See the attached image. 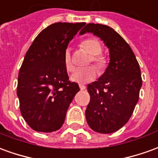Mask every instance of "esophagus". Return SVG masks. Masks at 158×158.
<instances>
[{"mask_svg": "<svg viewBox=\"0 0 158 158\" xmlns=\"http://www.w3.org/2000/svg\"><path fill=\"white\" fill-rule=\"evenodd\" d=\"M79 88H80V90H85V89H86L85 85H79Z\"/></svg>", "mask_w": 158, "mask_h": 158, "instance_id": "1", "label": "esophagus"}]
</instances>
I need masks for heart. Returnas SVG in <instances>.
Masks as SVG:
<instances>
[{
	"label": "heart",
	"mask_w": 158,
	"mask_h": 158,
	"mask_svg": "<svg viewBox=\"0 0 158 158\" xmlns=\"http://www.w3.org/2000/svg\"><path fill=\"white\" fill-rule=\"evenodd\" d=\"M81 47L84 48L85 51H86L90 56H91L90 60L95 64L96 68H98V70L101 71L105 68V60L102 57L99 56L102 50V45L99 41L97 39H93V38L87 39L81 44ZM63 64L68 72H72L74 69L73 64L72 62L70 52L68 50H66L64 53ZM96 76H97V70L93 67H87L85 68L75 70L70 77V79L73 82L84 84V83L91 81L92 79L96 78Z\"/></svg>",
	"instance_id": "heart-1"
}]
</instances>
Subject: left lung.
<instances>
[{"label":"left lung","mask_w":158,"mask_h":158,"mask_svg":"<svg viewBox=\"0 0 158 158\" xmlns=\"http://www.w3.org/2000/svg\"><path fill=\"white\" fill-rule=\"evenodd\" d=\"M92 33L109 48L110 62L97 81L87 85L90 100L85 110L88 125L99 133H112L128 121L142 86L139 62L131 47L108 25L87 24L79 35Z\"/></svg>","instance_id":"8db88e82"}]
</instances>
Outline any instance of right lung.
<instances>
[{"instance_id": "right-lung-1", "label": "right lung", "mask_w": 158, "mask_h": 158, "mask_svg": "<svg viewBox=\"0 0 158 158\" xmlns=\"http://www.w3.org/2000/svg\"><path fill=\"white\" fill-rule=\"evenodd\" d=\"M85 23H55L41 31L26 52L19 73L20 112L35 131L51 133L63 125L79 85L70 82L63 64L69 42Z\"/></svg>"}]
</instances>
